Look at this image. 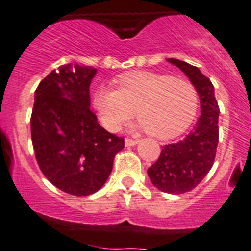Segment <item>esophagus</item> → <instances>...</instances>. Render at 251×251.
<instances>
[{
	"instance_id": "1",
	"label": "esophagus",
	"mask_w": 251,
	"mask_h": 251,
	"mask_svg": "<svg viewBox=\"0 0 251 251\" xmlns=\"http://www.w3.org/2000/svg\"><path fill=\"white\" fill-rule=\"evenodd\" d=\"M124 143H126V147H133V146H136L138 143L137 139H130V138H126L124 139Z\"/></svg>"
}]
</instances>
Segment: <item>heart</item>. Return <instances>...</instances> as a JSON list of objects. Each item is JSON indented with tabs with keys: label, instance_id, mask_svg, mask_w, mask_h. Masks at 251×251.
I'll use <instances>...</instances> for the list:
<instances>
[{
	"label": "heart",
	"instance_id": "b5f03b06",
	"mask_svg": "<svg viewBox=\"0 0 251 251\" xmlns=\"http://www.w3.org/2000/svg\"><path fill=\"white\" fill-rule=\"evenodd\" d=\"M93 101L106 129H119L136 113L146 132L157 138L185 132L199 106L197 92L190 81L152 72L123 75L117 80V90L100 86Z\"/></svg>",
	"mask_w": 251,
	"mask_h": 251
}]
</instances>
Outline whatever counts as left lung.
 Instances as JSON below:
<instances>
[{
  "instance_id": "left-lung-1",
  "label": "left lung",
  "mask_w": 251,
  "mask_h": 251,
  "mask_svg": "<svg viewBox=\"0 0 251 251\" xmlns=\"http://www.w3.org/2000/svg\"><path fill=\"white\" fill-rule=\"evenodd\" d=\"M168 63L182 70L200 97L201 115L194 130L181 141L162 147L156 163L148 168L151 182L166 194H185L203 179L214 165L219 142V105L214 85L200 69L177 59Z\"/></svg>"
}]
</instances>
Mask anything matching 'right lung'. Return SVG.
<instances>
[{
  "instance_id": "1",
  "label": "right lung",
  "mask_w": 251,
  "mask_h": 251,
  "mask_svg": "<svg viewBox=\"0 0 251 251\" xmlns=\"http://www.w3.org/2000/svg\"><path fill=\"white\" fill-rule=\"evenodd\" d=\"M97 69L65 64L37 86L31 138L40 170L55 187L88 196L103 187L124 139L106 132L90 109Z\"/></svg>"
}]
</instances>
